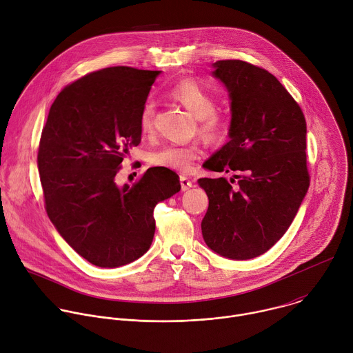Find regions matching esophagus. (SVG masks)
Wrapping results in <instances>:
<instances>
[{
	"mask_svg": "<svg viewBox=\"0 0 353 353\" xmlns=\"http://www.w3.org/2000/svg\"><path fill=\"white\" fill-rule=\"evenodd\" d=\"M180 184H181V190L183 191H187V190H190L192 187V181L188 177H185V176L180 177Z\"/></svg>",
	"mask_w": 353,
	"mask_h": 353,
	"instance_id": "obj_1",
	"label": "esophagus"
}]
</instances>
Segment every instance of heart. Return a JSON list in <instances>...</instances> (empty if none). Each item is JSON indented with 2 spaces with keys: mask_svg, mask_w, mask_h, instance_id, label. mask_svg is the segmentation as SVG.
<instances>
[{
  "mask_svg": "<svg viewBox=\"0 0 353 353\" xmlns=\"http://www.w3.org/2000/svg\"><path fill=\"white\" fill-rule=\"evenodd\" d=\"M169 97L183 105L198 119V133L206 141H219L228 132V117L216 109V95L201 81L184 77L169 90ZM155 125V103L147 101L140 112L139 126L143 134H150ZM201 158L196 145H163L148 155V162L157 168H166L181 173H190L194 162Z\"/></svg>",
  "mask_w": 353,
  "mask_h": 353,
  "instance_id": "b5f03b06",
  "label": "heart"
}]
</instances>
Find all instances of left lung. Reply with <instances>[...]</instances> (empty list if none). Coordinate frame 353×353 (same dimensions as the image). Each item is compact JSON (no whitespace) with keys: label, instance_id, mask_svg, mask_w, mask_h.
Listing matches in <instances>:
<instances>
[{"label":"left lung","instance_id":"1","mask_svg":"<svg viewBox=\"0 0 353 353\" xmlns=\"http://www.w3.org/2000/svg\"><path fill=\"white\" fill-rule=\"evenodd\" d=\"M231 98L230 141L203 166L239 172L199 179L209 198L202 219L206 245L228 259L269 251L291 225L309 188L306 121L299 103L266 69L240 59L213 63Z\"/></svg>","mask_w":353,"mask_h":353}]
</instances>
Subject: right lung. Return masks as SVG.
Listing matches in <instances>:
<instances>
[{
	"label": "right lung",
	"instance_id": "add662e5",
	"mask_svg": "<svg viewBox=\"0 0 353 353\" xmlns=\"http://www.w3.org/2000/svg\"><path fill=\"white\" fill-rule=\"evenodd\" d=\"M158 70L112 66L68 84L51 105L39 145L46 212L85 261L117 268L143 256L155 234L154 209L179 192V176L148 169L133 187L114 176L141 143L139 117Z\"/></svg>",
	"mask_w": 353,
	"mask_h": 353
}]
</instances>
